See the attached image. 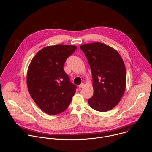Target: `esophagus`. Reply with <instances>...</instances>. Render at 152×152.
Returning <instances> with one entry per match:
<instances>
[{"label": "esophagus", "mask_w": 152, "mask_h": 152, "mask_svg": "<svg viewBox=\"0 0 152 152\" xmlns=\"http://www.w3.org/2000/svg\"><path fill=\"white\" fill-rule=\"evenodd\" d=\"M84 86H85V85H84L83 83H81L80 85H79V88H83V87H84Z\"/></svg>", "instance_id": "34e87169"}]
</instances>
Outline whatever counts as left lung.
<instances>
[{
  "instance_id": "obj_1",
  "label": "left lung",
  "mask_w": 152,
  "mask_h": 152,
  "mask_svg": "<svg viewBox=\"0 0 152 152\" xmlns=\"http://www.w3.org/2000/svg\"><path fill=\"white\" fill-rule=\"evenodd\" d=\"M80 48L92 72L94 93L88 104L99 112L113 109L126 89V70L123 59L115 49L102 42L82 45Z\"/></svg>"
}]
</instances>
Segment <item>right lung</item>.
<instances>
[{"instance_id": "right-lung-1", "label": "right lung", "mask_w": 152, "mask_h": 152, "mask_svg": "<svg viewBox=\"0 0 152 152\" xmlns=\"http://www.w3.org/2000/svg\"><path fill=\"white\" fill-rule=\"evenodd\" d=\"M72 45H57L41 49L32 59L27 73L29 93L40 109L49 115L66 110L76 93L64 64L76 50Z\"/></svg>"}]
</instances>
